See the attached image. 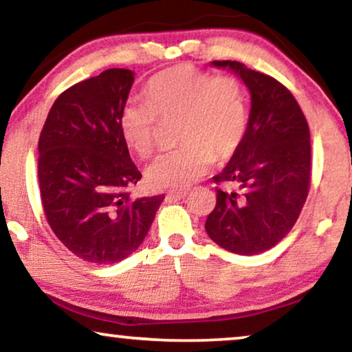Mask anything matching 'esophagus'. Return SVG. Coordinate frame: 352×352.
I'll return each mask as SVG.
<instances>
[{"mask_svg": "<svg viewBox=\"0 0 352 352\" xmlns=\"http://www.w3.org/2000/svg\"><path fill=\"white\" fill-rule=\"evenodd\" d=\"M186 195H188V190H178V191H169L166 197L169 201H177V199H182V197H185Z\"/></svg>", "mask_w": 352, "mask_h": 352, "instance_id": "esophagus-1", "label": "esophagus"}]
</instances>
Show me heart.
<instances>
[{
	"label": "heart",
	"instance_id": "obj_1",
	"mask_svg": "<svg viewBox=\"0 0 352 352\" xmlns=\"http://www.w3.org/2000/svg\"><path fill=\"white\" fill-rule=\"evenodd\" d=\"M145 100H131L120 116L121 133L138 156L155 150L160 120L178 118V150L162 153L146 167L145 177L157 190H180L239 150L247 132L245 94L239 79L182 63L153 76Z\"/></svg>",
	"mask_w": 352,
	"mask_h": 352
}]
</instances>
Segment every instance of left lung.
Here are the masks:
<instances>
[{
	"label": "left lung",
	"mask_w": 352,
	"mask_h": 352,
	"mask_svg": "<svg viewBox=\"0 0 352 352\" xmlns=\"http://www.w3.org/2000/svg\"><path fill=\"white\" fill-rule=\"evenodd\" d=\"M230 68L250 91L245 138L220 174L217 204L206 231L220 247L256 255L274 247L294 228L311 185L308 121L284 84L236 60H215Z\"/></svg>",
	"instance_id": "8db88e82"
}]
</instances>
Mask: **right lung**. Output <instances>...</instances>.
<instances>
[{"label":"right lung","mask_w":352,"mask_h":352,"mask_svg":"<svg viewBox=\"0 0 352 352\" xmlns=\"http://www.w3.org/2000/svg\"><path fill=\"white\" fill-rule=\"evenodd\" d=\"M133 82L110 68L63 91L38 142L44 215L72 254L89 263L127 258L145 239L164 196L133 199L142 174L129 156L120 116Z\"/></svg>","instance_id":"1"}]
</instances>
